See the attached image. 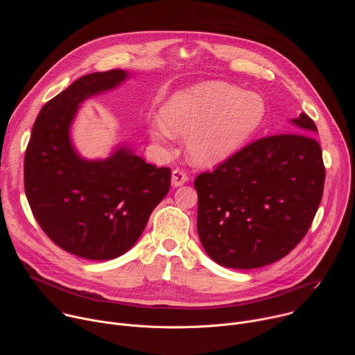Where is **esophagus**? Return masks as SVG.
I'll return each instance as SVG.
<instances>
[{
    "label": "esophagus",
    "instance_id": "esophagus-1",
    "mask_svg": "<svg viewBox=\"0 0 355 355\" xmlns=\"http://www.w3.org/2000/svg\"><path fill=\"white\" fill-rule=\"evenodd\" d=\"M187 181H188V174H187L184 170L175 168V170L173 171V174H171V184H173L174 187H181V185H184Z\"/></svg>",
    "mask_w": 355,
    "mask_h": 355
}]
</instances>
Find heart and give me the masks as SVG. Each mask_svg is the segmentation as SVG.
<instances>
[{"label": "heart", "instance_id": "obj_1", "mask_svg": "<svg viewBox=\"0 0 355 355\" xmlns=\"http://www.w3.org/2000/svg\"><path fill=\"white\" fill-rule=\"evenodd\" d=\"M261 116L256 95L226 83H202L174 95L162 111L164 121L148 122V135L163 150H168L174 135L188 136L189 159L211 166L227 159L254 132Z\"/></svg>", "mask_w": 355, "mask_h": 355}]
</instances>
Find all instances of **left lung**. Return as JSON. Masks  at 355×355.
Here are the masks:
<instances>
[{
	"label": "left lung",
	"instance_id": "left-lung-1",
	"mask_svg": "<svg viewBox=\"0 0 355 355\" xmlns=\"http://www.w3.org/2000/svg\"><path fill=\"white\" fill-rule=\"evenodd\" d=\"M291 122V133L257 139L195 178L198 234L215 263L260 268L308 233L326 170L315 122L303 112Z\"/></svg>",
	"mask_w": 355,
	"mask_h": 355
}]
</instances>
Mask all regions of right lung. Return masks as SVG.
<instances>
[{
  "instance_id": "right-lung-1",
  "label": "right lung",
  "mask_w": 355,
  "mask_h": 355,
  "mask_svg": "<svg viewBox=\"0 0 355 355\" xmlns=\"http://www.w3.org/2000/svg\"><path fill=\"white\" fill-rule=\"evenodd\" d=\"M128 78L123 70L80 77L40 110L24 163L25 193L46 236L85 260H112L143 233L170 191L171 170L119 147L107 160L81 159L70 125L83 101Z\"/></svg>"
}]
</instances>
